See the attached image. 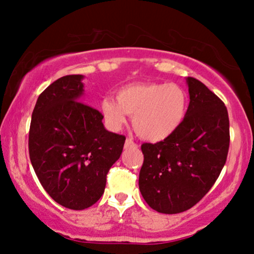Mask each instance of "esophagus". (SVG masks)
Segmentation results:
<instances>
[{
    "label": "esophagus",
    "instance_id": "obj_1",
    "mask_svg": "<svg viewBox=\"0 0 254 254\" xmlns=\"http://www.w3.org/2000/svg\"><path fill=\"white\" fill-rule=\"evenodd\" d=\"M125 147H137V144L133 142V139L131 137H127V141H125Z\"/></svg>",
    "mask_w": 254,
    "mask_h": 254
}]
</instances>
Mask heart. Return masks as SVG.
I'll use <instances>...</instances> for the list:
<instances>
[{
    "label": "heart",
    "instance_id": "b5f03b06",
    "mask_svg": "<svg viewBox=\"0 0 254 254\" xmlns=\"http://www.w3.org/2000/svg\"><path fill=\"white\" fill-rule=\"evenodd\" d=\"M188 94L174 83H133L118 90L117 100L105 98L100 110L107 125L119 130L132 116L139 137L159 142L170 137L183 123L188 111Z\"/></svg>",
    "mask_w": 254,
    "mask_h": 254
}]
</instances>
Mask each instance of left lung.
Segmentation results:
<instances>
[{"instance_id": "left-lung-1", "label": "left lung", "mask_w": 254, "mask_h": 254, "mask_svg": "<svg viewBox=\"0 0 254 254\" xmlns=\"http://www.w3.org/2000/svg\"><path fill=\"white\" fill-rule=\"evenodd\" d=\"M186 81L190 104L182 125L167 138L141 145L139 191L148 205L162 214L196 205L217 180L228 155L226 105L199 80Z\"/></svg>"}]
</instances>
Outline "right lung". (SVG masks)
I'll return each instance as SVG.
<instances>
[{"mask_svg":"<svg viewBox=\"0 0 254 254\" xmlns=\"http://www.w3.org/2000/svg\"><path fill=\"white\" fill-rule=\"evenodd\" d=\"M82 75H66L38 98L28 151L38 179L55 202L83 210L103 196L125 136L104 127V116L82 103Z\"/></svg>","mask_w":254,"mask_h":254,"instance_id":"add662e5","label":"right lung"}]
</instances>
